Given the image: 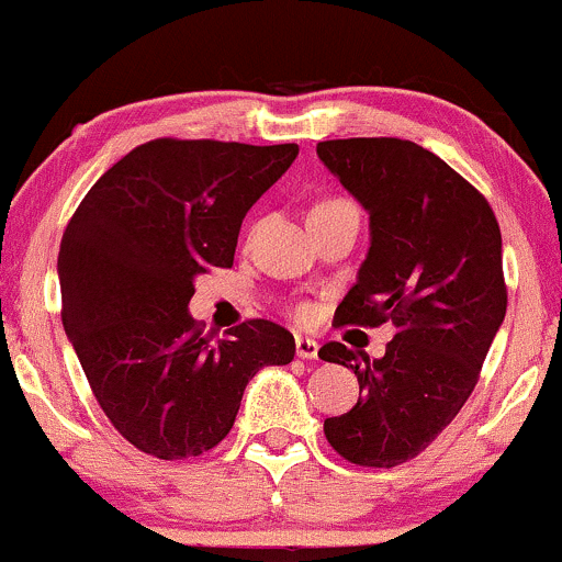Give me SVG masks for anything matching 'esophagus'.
<instances>
[{"mask_svg": "<svg viewBox=\"0 0 562 562\" xmlns=\"http://www.w3.org/2000/svg\"><path fill=\"white\" fill-rule=\"evenodd\" d=\"M294 351H297L300 359H316V356H318V342L313 340V337L297 335V340H294Z\"/></svg>", "mask_w": 562, "mask_h": 562, "instance_id": "1", "label": "esophagus"}]
</instances>
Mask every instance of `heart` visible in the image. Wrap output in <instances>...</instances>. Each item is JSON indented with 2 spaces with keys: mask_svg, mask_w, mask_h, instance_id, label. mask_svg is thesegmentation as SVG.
I'll use <instances>...</instances> for the list:
<instances>
[{
  "mask_svg": "<svg viewBox=\"0 0 562 562\" xmlns=\"http://www.w3.org/2000/svg\"><path fill=\"white\" fill-rule=\"evenodd\" d=\"M346 203H351V201H346V198H324V201H318L316 206H313V211L311 214H316V211H327V209H337V206H346ZM300 316H307V311L303 307V311H300Z\"/></svg>",
  "mask_w": 562,
  "mask_h": 562,
  "instance_id": "obj_1",
  "label": "heart"
}]
</instances>
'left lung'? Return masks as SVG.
Wrapping results in <instances>:
<instances>
[{
	"instance_id": "obj_1",
	"label": "left lung",
	"mask_w": 562,
	"mask_h": 562,
	"mask_svg": "<svg viewBox=\"0 0 562 562\" xmlns=\"http://www.w3.org/2000/svg\"><path fill=\"white\" fill-rule=\"evenodd\" d=\"M316 153L370 211L372 231L335 324L396 327L383 359L342 342L318 351L359 378V402L324 420V434L356 467H400L450 426L480 380L506 313L501 227L476 187L407 138H331Z\"/></svg>"
}]
</instances>
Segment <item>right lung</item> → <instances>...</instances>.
Returning <instances> with one entry per match:
<instances>
[{
  "instance_id": "add662e5",
  "label": "right lung",
  "mask_w": 562,
  "mask_h": 562,
  "mask_svg": "<svg viewBox=\"0 0 562 562\" xmlns=\"http://www.w3.org/2000/svg\"><path fill=\"white\" fill-rule=\"evenodd\" d=\"M297 144L153 138L117 160L71 214L58 251L61 322L110 424L162 461L231 434L246 383L294 359V337L249 318L222 340L187 303L195 276L231 268L246 211Z\"/></svg>"
}]
</instances>
